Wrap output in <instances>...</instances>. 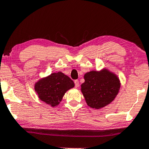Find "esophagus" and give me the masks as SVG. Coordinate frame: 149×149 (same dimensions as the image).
I'll list each match as a JSON object with an SVG mask.
<instances>
[{
	"label": "esophagus",
	"instance_id": "obj_1",
	"mask_svg": "<svg viewBox=\"0 0 149 149\" xmlns=\"http://www.w3.org/2000/svg\"><path fill=\"white\" fill-rule=\"evenodd\" d=\"M79 81L78 80H74V85L75 88H77L79 86Z\"/></svg>",
	"mask_w": 149,
	"mask_h": 149
}]
</instances>
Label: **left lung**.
Masks as SVG:
<instances>
[{
    "label": "left lung",
    "mask_w": 149,
    "mask_h": 149,
    "mask_svg": "<svg viewBox=\"0 0 149 149\" xmlns=\"http://www.w3.org/2000/svg\"><path fill=\"white\" fill-rule=\"evenodd\" d=\"M84 79L85 81L81 86V91L88 106L95 109H100L111 104L120 88L119 78L107 69L86 73Z\"/></svg>",
    "instance_id": "1"
}]
</instances>
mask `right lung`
I'll return each mask as SVG.
<instances>
[{"label":"right lung","mask_w":149,"mask_h":149,"mask_svg":"<svg viewBox=\"0 0 149 149\" xmlns=\"http://www.w3.org/2000/svg\"><path fill=\"white\" fill-rule=\"evenodd\" d=\"M74 86V82L69 77L58 72L38 81L34 90L40 100L54 107L61 102L66 91Z\"/></svg>","instance_id":"right-lung-1"}]
</instances>
